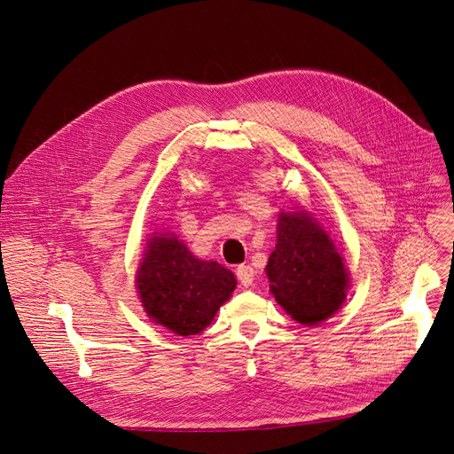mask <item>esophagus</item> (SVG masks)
Listing matches in <instances>:
<instances>
[{"instance_id":"esophagus-1","label":"esophagus","mask_w":454,"mask_h":454,"mask_svg":"<svg viewBox=\"0 0 454 454\" xmlns=\"http://www.w3.org/2000/svg\"><path fill=\"white\" fill-rule=\"evenodd\" d=\"M237 279L240 281V285L251 286L253 279H255V270H253L249 264H240L237 268Z\"/></svg>"}]
</instances>
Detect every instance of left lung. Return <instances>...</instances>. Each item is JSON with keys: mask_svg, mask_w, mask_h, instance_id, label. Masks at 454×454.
Returning <instances> with one entry per match:
<instances>
[{"mask_svg": "<svg viewBox=\"0 0 454 454\" xmlns=\"http://www.w3.org/2000/svg\"><path fill=\"white\" fill-rule=\"evenodd\" d=\"M266 274L276 301L305 325L330 318L347 298V268L328 234L307 212H281Z\"/></svg>", "mask_w": 454, "mask_h": 454, "instance_id": "obj_1", "label": "left lung"}]
</instances>
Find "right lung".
I'll list each match as a JSON object with an SVG mask.
<instances>
[{
    "mask_svg": "<svg viewBox=\"0 0 454 454\" xmlns=\"http://www.w3.org/2000/svg\"><path fill=\"white\" fill-rule=\"evenodd\" d=\"M234 286L227 268L195 259L176 237H154L137 271L145 311L178 335L201 333Z\"/></svg>",
    "mask_w": 454,
    "mask_h": 454,
    "instance_id": "right-lung-1",
    "label": "right lung"
}]
</instances>
